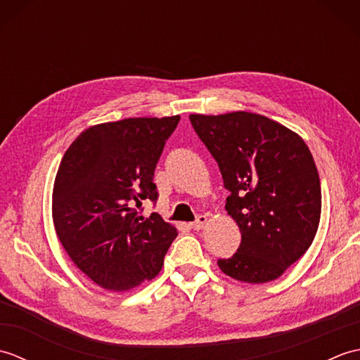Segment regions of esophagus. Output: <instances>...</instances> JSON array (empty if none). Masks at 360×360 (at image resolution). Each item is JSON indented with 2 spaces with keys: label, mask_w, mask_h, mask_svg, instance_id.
I'll use <instances>...</instances> for the list:
<instances>
[{
  "label": "esophagus",
  "mask_w": 360,
  "mask_h": 360,
  "mask_svg": "<svg viewBox=\"0 0 360 360\" xmlns=\"http://www.w3.org/2000/svg\"><path fill=\"white\" fill-rule=\"evenodd\" d=\"M205 224H207V217L200 215L193 221V223H190V227L195 229V231H200V229H202Z\"/></svg>",
  "instance_id": "esophagus-1"
}]
</instances>
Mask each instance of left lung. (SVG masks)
<instances>
[{
	"label": "left lung",
	"instance_id": "left-lung-1",
	"mask_svg": "<svg viewBox=\"0 0 360 360\" xmlns=\"http://www.w3.org/2000/svg\"><path fill=\"white\" fill-rule=\"evenodd\" d=\"M198 137L218 162L231 192L226 210L241 232L240 248L218 259L229 277L246 283L278 278L314 240L322 190L300 136L254 112L190 114Z\"/></svg>",
	"mask_w": 360,
	"mask_h": 360
}]
</instances>
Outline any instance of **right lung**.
Returning <instances> with one entry per match:
<instances>
[{
	"instance_id": "right-lung-1",
	"label": "right lung",
	"mask_w": 360,
	"mask_h": 360,
	"mask_svg": "<svg viewBox=\"0 0 360 360\" xmlns=\"http://www.w3.org/2000/svg\"><path fill=\"white\" fill-rule=\"evenodd\" d=\"M173 117H134L85 129L66 150L52 193L60 243L98 286L128 290L155 278L178 231L159 213L155 168L179 124Z\"/></svg>"
}]
</instances>
